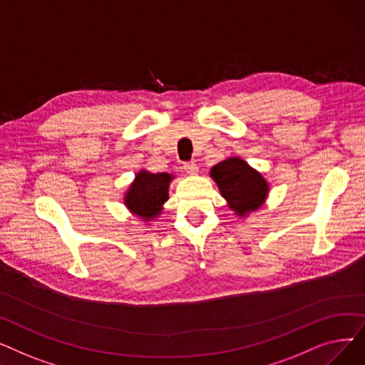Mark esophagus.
Here are the masks:
<instances>
[{"instance_id": "34e87169", "label": "esophagus", "mask_w": 365, "mask_h": 365, "mask_svg": "<svg viewBox=\"0 0 365 365\" xmlns=\"http://www.w3.org/2000/svg\"><path fill=\"white\" fill-rule=\"evenodd\" d=\"M183 170L187 173L189 176H197L198 175V165L195 163H187L183 165Z\"/></svg>"}]
</instances>
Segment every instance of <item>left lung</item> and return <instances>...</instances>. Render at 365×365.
<instances>
[{"instance_id": "1", "label": "left lung", "mask_w": 365, "mask_h": 365, "mask_svg": "<svg viewBox=\"0 0 365 365\" xmlns=\"http://www.w3.org/2000/svg\"><path fill=\"white\" fill-rule=\"evenodd\" d=\"M220 195L237 217L245 219L260 210L269 195V182L240 157H229L210 170Z\"/></svg>"}]
</instances>
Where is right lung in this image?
Instances as JSON below:
<instances>
[{"instance_id":"add662e5","label":"right lung","mask_w":365,"mask_h":365,"mask_svg":"<svg viewBox=\"0 0 365 365\" xmlns=\"http://www.w3.org/2000/svg\"><path fill=\"white\" fill-rule=\"evenodd\" d=\"M176 179L170 173H150L142 168L124 192L123 202L133 216H138L145 225L160 219L164 204L168 201L170 183Z\"/></svg>"}]
</instances>
